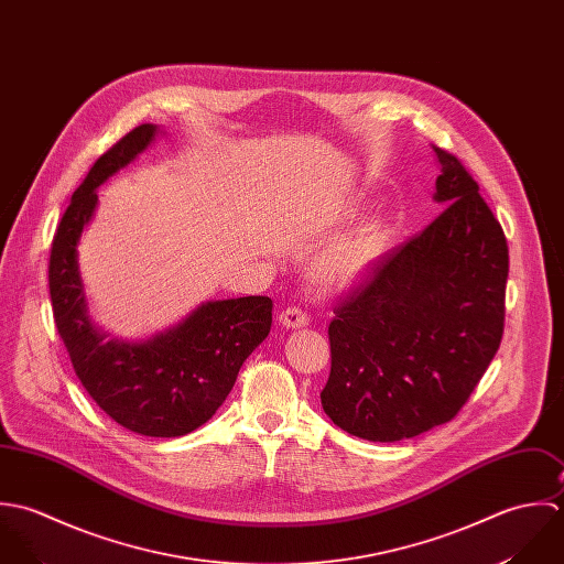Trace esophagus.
<instances>
[{
  "instance_id": "34e87169",
  "label": "esophagus",
  "mask_w": 564,
  "mask_h": 564,
  "mask_svg": "<svg viewBox=\"0 0 564 564\" xmlns=\"http://www.w3.org/2000/svg\"><path fill=\"white\" fill-rule=\"evenodd\" d=\"M279 323L288 329H301V327L310 325V318L301 307H288L279 314Z\"/></svg>"
}]
</instances>
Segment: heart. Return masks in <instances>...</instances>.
<instances>
[{
  "label": "heart",
  "instance_id": "1",
  "mask_svg": "<svg viewBox=\"0 0 564 564\" xmlns=\"http://www.w3.org/2000/svg\"><path fill=\"white\" fill-rule=\"evenodd\" d=\"M394 239L388 218H372L329 243L314 263V279L325 288H350L386 254Z\"/></svg>",
  "mask_w": 564,
  "mask_h": 564
}]
</instances>
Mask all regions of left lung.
<instances>
[{
    "label": "left lung",
    "instance_id": "1",
    "mask_svg": "<svg viewBox=\"0 0 564 564\" xmlns=\"http://www.w3.org/2000/svg\"><path fill=\"white\" fill-rule=\"evenodd\" d=\"M447 209L386 252L329 325L325 414L350 436L397 443L449 423L492 361L508 243L464 165L434 145Z\"/></svg>",
    "mask_w": 564,
    "mask_h": 564
}]
</instances>
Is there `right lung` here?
<instances>
[{
    "mask_svg": "<svg viewBox=\"0 0 564 564\" xmlns=\"http://www.w3.org/2000/svg\"><path fill=\"white\" fill-rule=\"evenodd\" d=\"M159 134L141 123L89 170L58 225L50 254L54 323L89 397L121 427L152 438L185 436L225 403L246 357L268 338L272 301H207L178 325L143 339L109 338L89 316L78 241L98 209V189Z\"/></svg>",
    "mask_w": 564,
    "mask_h": 564,
    "instance_id": "1",
    "label": "right lung"
}]
</instances>
